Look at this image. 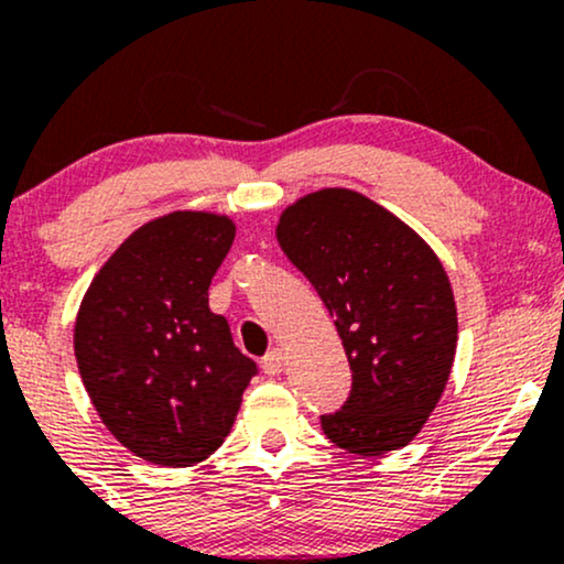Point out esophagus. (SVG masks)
Segmentation results:
<instances>
[{"label":"esophagus","mask_w":564,"mask_h":564,"mask_svg":"<svg viewBox=\"0 0 564 564\" xmlns=\"http://www.w3.org/2000/svg\"><path fill=\"white\" fill-rule=\"evenodd\" d=\"M262 371L268 373V377H278V373L283 371V352H281V349H270V352L264 355Z\"/></svg>","instance_id":"1"}]
</instances>
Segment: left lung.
<instances>
[{"label": "left lung", "instance_id": "1", "mask_svg": "<svg viewBox=\"0 0 564 564\" xmlns=\"http://www.w3.org/2000/svg\"><path fill=\"white\" fill-rule=\"evenodd\" d=\"M275 236L332 313L352 371L345 405L321 416L326 437L358 456L403 448L435 411L456 355V302L435 251L347 187L296 200Z\"/></svg>", "mask_w": 564, "mask_h": 564}]
</instances>
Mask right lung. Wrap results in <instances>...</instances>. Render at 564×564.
Wrapping results in <instances>:
<instances>
[{
	"label": "right lung",
	"mask_w": 564,
	"mask_h": 564,
	"mask_svg": "<svg viewBox=\"0 0 564 564\" xmlns=\"http://www.w3.org/2000/svg\"><path fill=\"white\" fill-rule=\"evenodd\" d=\"M236 225L172 212L134 230L95 275L74 328L84 387L124 448L193 467L228 437L257 364L209 310Z\"/></svg>",
	"instance_id": "obj_1"
}]
</instances>
